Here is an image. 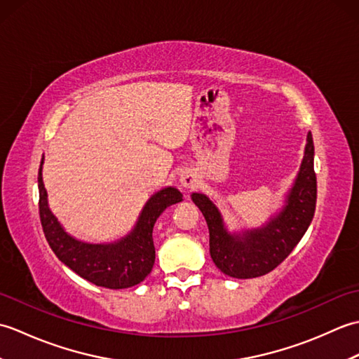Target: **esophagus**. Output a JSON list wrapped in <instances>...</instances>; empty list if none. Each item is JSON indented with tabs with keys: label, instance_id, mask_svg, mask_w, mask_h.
I'll list each match as a JSON object with an SVG mask.
<instances>
[{
	"label": "esophagus",
	"instance_id": "esophagus-1",
	"mask_svg": "<svg viewBox=\"0 0 359 359\" xmlns=\"http://www.w3.org/2000/svg\"><path fill=\"white\" fill-rule=\"evenodd\" d=\"M180 185L187 188V189H191L197 185V177L196 174H193L191 171H185L184 174L180 175Z\"/></svg>",
	"mask_w": 359,
	"mask_h": 359
}]
</instances>
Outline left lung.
I'll list each match as a JSON object with an SVG mask.
<instances>
[{
  "instance_id": "left-lung-1",
  "label": "left lung",
  "mask_w": 359,
  "mask_h": 359,
  "mask_svg": "<svg viewBox=\"0 0 359 359\" xmlns=\"http://www.w3.org/2000/svg\"><path fill=\"white\" fill-rule=\"evenodd\" d=\"M315 147L307 135L306 151L285 205L262 228L231 234L225 228L220 211L207 196L193 193L210 230V255L217 269L231 278L250 279L270 273L292 253L306 234L316 208V174L313 168Z\"/></svg>"
}]
</instances>
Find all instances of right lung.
<instances>
[{"label":"right lung","mask_w":359,"mask_h":359,"mask_svg":"<svg viewBox=\"0 0 359 359\" xmlns=\"http://www.w3.org/2000/svg\"><path fill=\"white\" fill-rule=\"evenodd\" d=\"M43 160L38 170V191H40L41 226L55 256L93 284L104 288L120 290L140 284L152 270L156 248L152 228L157 217L170 207L184 199L177 188L166 187L149 197L133 231L117 242L89 243L67 234L48 205V193L43 184Z\"/></svg>","instance_id":"obj_1"}]
</instances>
